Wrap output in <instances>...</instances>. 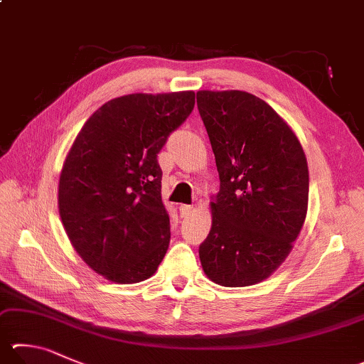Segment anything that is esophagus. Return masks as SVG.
<instances>
[{
    "label": "esophagus",
    "instance_id": "esophagus-1",
    "mask_svg": "<svg viewBox=\"0 0 364 364\" xmlns=\"http://www.w3.org/2000/svg\"><path fill=\"white\" fill-rule=\"evenodd\" d=\"M194 207L193 205H180V215L184 218V216H189L191 213H193Z\"/></svg>",
    "mask_w": 364,
    "mask_h": 364
}]
</instances>
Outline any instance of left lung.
Listing matches in <instances>:
<instances>
[{
  "instance_id": "obj_1",
  "label": "left lung",
  "mask_w": 364,
  "mask_h": 364,
  "mask_svg": "<svg viewBox=\"0 0 364 364\" xmlns=\"http://www.w3.org/2000/svg\"><path fill=\"white\" fill-rule=\"evenodd\" d=\"M220 193L199 256L211 282L259 283L285 261L306 220L309 168L299 140L269 105L242 90L197 92Z\"/></svg>"
}]
</instances>
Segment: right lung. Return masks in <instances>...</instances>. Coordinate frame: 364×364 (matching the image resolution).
Here are the masks:
<instances>
[{
  "instance_id": "1",
  "label": "right lung",
  "mask_w": 364,
  "mask_h": 364,
  "mask_svg": "<svg viewBox=\"0 0 364 364\" xmlns=\"http://www.w3.org/2000/svg\"><path fill=\"white\" fill-rule=\"evenodd\" d=\"M194 103V92L113 98L87 119L65 159L58 183L65 232L85 264L111 282L149 279L167 253L157 154Z\"/></svg>"
}]
</instances>
